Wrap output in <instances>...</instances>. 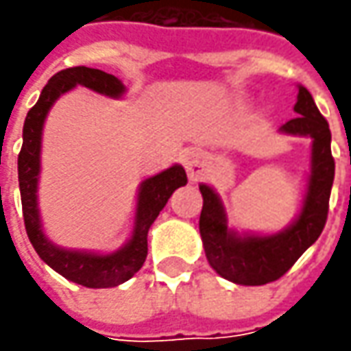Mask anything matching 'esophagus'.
<instances>
[{"label":"esophagus","mask_w":351,"mask_h":351,"mask_svg":"<svg viewBox=\"0 0 351 351\" xmlns=\"http://www.w3.org/2000/svg\"><path fill=\"white\" fill-rule=\"evenodd\" d=\"M183 166H185V169H187L189 178H191V180H197V178L205 171L207 162H205V156L201 154V152L191 150V152H187L185 158H183Z\"/></svg>","instance_id":"esophagus-1"}]
</instances>
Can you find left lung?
I'll return each instance as SVG.
<instances>
[{"label": "left lung", "instance_id": "1", "mask_svg": "<svg viewBox=\"0 0 351 351\" xmlns=\"http://www.w3.org/2000/svg\"><path fill=\"white\" fill-rule=\"evenodd\" d=\"M295 113L297 117L281 125V130L313 138V169L303 210L287 230L274 236L232 234L226 228L217 193L207 185H199L203 195L199 230L207 260L219 276L238 285H265L285 276L304 250L317 242L326 224L334 182L330 127L304 88H299Z\"/></svg>", "mask_w": 351, "mask_h": 351}]
</instances>
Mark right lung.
<instances>
[{
  "label": "right lung",
  "instance_id": "add662e5",
  "mask_svg": "<svg viewBox=\"0 0 351 351\" xmlns=\"http://www.w3.org/2000/svg\"><path fill=\"white\" fill-rule=\"evenodd\" d=\"M74 86H86L97 93H105L111 97H119L125 91V86L115 75L86 66L66 68L48 80L38 101L27 113L23 127V146L17 160L23 219H25L27 236L36 254L60 276L91 289L115 287L125 283L142 267L148 256V240H146L148 228L160 215V210L166 207L171 193L187 183V176L182 166H171L166 171L142 182L138 191L134 232L127 246L115 254L97 256L86 252H70L50 244L47 236L43 234L38 221V207H36V182L40 169V134H43V123L52 103Z\"/></svg>",
  "mask_w": 351,
  "mask_h": 351
}]
</instances>
